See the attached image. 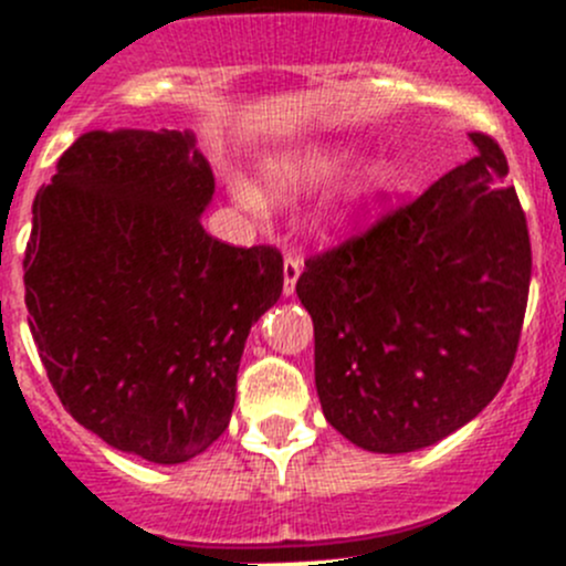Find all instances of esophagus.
I'll list each match as a JSON object with an SVG mask.
<instances>
[{
  "mask_svg": "<svg viewBox=\"0 0 566 566\" xmlns=\"http://www.w3.org/2000/svg\"><path fill=\"white\" fill-rule=\"evenodd\" d=\"M301 271H304V260L298 254H287L284 256V295L295 293V282H298Z\"/></svg>",
  "mask_w": 566,
  "mask_h": 566,
  "instance_id": "obj_1",
  "label": "esophagus"
}]
</instances>
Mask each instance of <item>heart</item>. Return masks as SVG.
<instances>
[{
    "instance_id": "1",
    "label": "heart",
    "mask_w": 566,
    "mask_h": 566,
    "mask_svg": "<svg viewBox=\"0 0 566 566\" xmlns=\"http://www.w3.org/2000/svg\"><path fill=\"white\" fill-rule=\"evenodd\" d=\"M342 161H345V153L339 150H315V153H306V156L287 158V161L282 164H273L271 172H268V188H271L273 193L306 188L312 186V182L328 177ZM384 177H386L384 169H375V172H369L364 180L353 182V186L347 188V197H345L347 205H356L361 202L364 197H369V193L384 182Z\"/></svg>"
}]
</instances>
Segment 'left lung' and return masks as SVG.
Here are the masks:
<instances>
[{
    "mask_svg": "<svg viewBox=\"0 0 566 566\" xmlns=\"http://www.w3.org/2000/svg\"><path fill=\"white\" fill-rule=\"evenodd\" d=\"M476 156L367 230L312 254L295 293L315 323L325 419L356 447L416 452L499 394L528 304L531 241L510 164Z\"/></svg>",
    "mask_w": 566,
    "mask_h": 566,
    "instance_id": "8db88e82",
    "label": "left lung"
}]
</instances>
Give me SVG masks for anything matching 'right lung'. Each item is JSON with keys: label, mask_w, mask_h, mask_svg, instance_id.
<instances>
[{"label": "right lung", "mask_w": 566, "mask_h": 566, "mask_svg": "<svg viewBox=\"0 0 566 566\" xmlns=\"http://www.w3.org/2000/svg\"><path fill=\"white\" fill-rule=\"evenodd\" d=\"M213 172L177 130H90L32 205L30 331L67 413L119 452L175 465L227 430L251 325L282 295L273 247L199 213Z\"/></svg>", "instance_id": "add662e5"}]
</instances>
